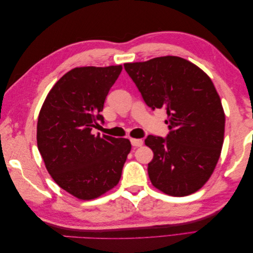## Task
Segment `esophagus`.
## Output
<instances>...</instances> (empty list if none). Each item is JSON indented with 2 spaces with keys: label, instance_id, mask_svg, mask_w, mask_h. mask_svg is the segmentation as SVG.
<instances>
[{
  "label": "esophagus",
  "instance_id": "esophagus-1",
  "mask_svg": "<svg viewBox=\"0 0 253 253\" xmlns=\"http://www.w3.org/2000/svg\"><path fill=\"white\" fill-rule=\"evenodd\" d=\"M131 143L133 147H141L143 144L142 139H135V138H131Z\"/></svg>",
  "mask_w": 253,
  "mask_h": 253
}]
</instances>
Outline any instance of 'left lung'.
<instances>
[{
	"mask_svg": "<svg viewBox=\"0 0 253 253\" xmlns=\"http://www.w3.org/2000/svg\"><path fill=\"white\" fill-rule=\"evenodd\" d=\"M125 70L152 110L166 109L170 133L149 135L154 153L148 165L152 185L171 196L200 190L215 169L225 134V113L210 77L175 56L125 63Z\"/></svg>",
	"mask_w": 253,
	"mask_h": 253,
	"instance_id": "obj_1",
	"label": "left lung"
}]
</instances>
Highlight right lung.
<instances>
[{
    "instance_id": "obj_1",
    "label": "right lung",
    "mask_w": 253,
    "mask_h": 253,
    "mask_svg": "<svg viewBox=\"0 0 253 253\" xmlns=\"http://www.w3.org/2000/svg\"><path fill=\"white\" fill-rule=\"evenodd\" d=\"M121 65L76 67L62 76L46 96L37 125V143L57 185L83 201L117 186L131 151L126 138L94 135L100 112Z\"/></svg>"
}]
</instances>
